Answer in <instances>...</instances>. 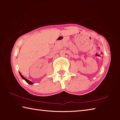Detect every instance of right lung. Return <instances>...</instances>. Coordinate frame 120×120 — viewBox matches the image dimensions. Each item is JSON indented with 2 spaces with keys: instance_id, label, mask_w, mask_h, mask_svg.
Instances as JSON below:
<instances>
[{
  "instance_id": "obj_1",
  "label": "right lung",
  "mask_w": 120,
  "mask_h": 120,
  "mask_svg": "<svg viewBox=\"0 0 120 120\" xmlns=\"http://www.w3.org/2000/svg\"><path fill=\"white\" fill-rule=\"evenodd\" d=\"M19 74H20V75H21V77L23 79H24L25 80L26 82H27L28 84H30V85H32V84H33V82H30V81H29L28 80H27V79H26L25 77H24L23 75H22V74H21V73H19Z\"/></svg>"
}]
</instances>
